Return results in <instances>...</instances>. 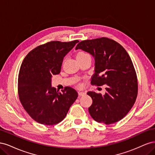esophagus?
Instances as JSON below:
<instances>
[{
  "mask_svg": "<svg viewBox=\"0 0 155 155\" xmlns=\"http://www.w3.org/2000/svg\"><path fill=\"white\" fill-rule=\"evenodd\" d=\"M78 94H79V96H81L85 95V94H86V93H85V92H78Z\"/></svg>",
  "mask_w": 155,
  "mask_h": 155,
  "instance_id": "esophagus-1",
  "label": "esophagus"
}]
</instances>
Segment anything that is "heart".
Masks as SVG:
<instances>
[{
  "instance_id": "obj_1",
  "label": "heart",
  "mask_w": 155,
  "mask_h": 155,
  "mask_svg": "<svg viewBox=\"0 0 155 155\" xmlns=\"http://www.w3.org/2000/svg\"><path fill=\"white\" fill-rule=\"evenodd\" d=\"M87 56H89V55H88L87 53L85 52V51H79V52L77 54L76 58H84V57H87ZM78 86H79V87H81V84H79Z\"/></svg>"
}]
</instances>
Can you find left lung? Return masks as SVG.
<instances>
[{"mask_svg": "<svg viewBox=\"0 0 155 155\" xmlns=\"http://www.w3.org/2000/svg\"><path fill=\"white\" fill-rule=\"evenodd\" d=\"M78 49L94 58L92 85H106L104 95L87 92L92 99L89 113L97 122L106 125L120 121L133 107L138 94L137 74L128 53L118 43L107 37L82 41L77 45Z\"/></svg>", "mask_w": 155, "mask_h": 155, "instance_id": "8db88e82", "label": "left lung"}]
</instances>
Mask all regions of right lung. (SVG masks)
<instances>
[{
    "label": "right lung",
    "mask_w": 155,
    "mask_h": 155,
    "mask_svg": "<svg viewBox=\"0 0 155 155\" xmlns=\"http://www.w3.org/2000/svg\"><path fill=\"white\" fill-rule=\"evenodd\" d=\"M78 42H48L30 51L23 60L18 78V97L37 122L46 125L61 122L77 99L78 94L71 87L60 92L51 87V77L60 73L64 57Z\"/></svg>",
    "instance_id": "1"
}]
</instances>
